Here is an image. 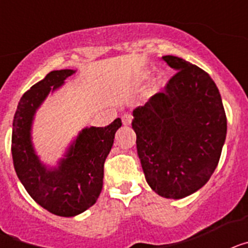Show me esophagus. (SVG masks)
<instances>
[{
  "mask_svg": "<svg viewBox=\"0 0 248 248\" xmlns=\"http://www.w3.org/2000/svg\"><path fill=\"white\" fill-rule=\"evenodd\" d=\"M122 120L124 125H130L131 122H133V115H130V114H124L122 117Z\"/></svg>",
  "mask_w": 248,
  "mask_h": 248,
  "instance_id": "1",
  "label": "esophagus"
}]
</instances>
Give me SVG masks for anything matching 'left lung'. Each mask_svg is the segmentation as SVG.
<instances>
[{
	"label": "left lung",
	"instance_id": "left-lung-1",
	"mask_svg": "<svg viewBox=\"0 0 248 248\" xmlns=\"http://www.w3.org/2000/svg\"><path fill=\"white\" fill-rule=\"evenodd\" d=\"M175 71L161 93L134 110L138 155L149 186L166 199H183L205 185L221 156L227 119L220 92L198 65L174 56Z\"/></svg>",
	"mask_w": 248,
	"mask_h": 248
}]
</instances>
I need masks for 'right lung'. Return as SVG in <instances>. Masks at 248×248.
Instances as JSON below:
<instances>
[{
  "label": "right lung",
  "instance_id": "1",
  "mask_svg": "<svg viewBox=\"0 0 248 248\" xmlns=\"http://www.w3.org/2000/svg\"><path fill=\"white\" fill-rule=\"evenodd\" d=\"M72 69L53 71L22 95L15 113L12 128L13 166L30 196L43 209L57 216L71 217L97 202L103 189L104 161L122 126L117 118L103 128L91 126L77 138L56 170L39 163L31 144V124L34 111L50 91L62 85Z\"/></svg>",
  "mask_w": 248,
  "mask_h": 248
}]
</instances>
